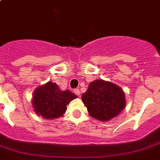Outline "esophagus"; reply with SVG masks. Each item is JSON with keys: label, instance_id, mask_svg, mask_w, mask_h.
<instances>
[{"label": "esophagus", "instance_id": "1", "mask_svg": "<svg viewBox=\"0 0 160 160\" xmlns=\"http://www.w3.org/2000/svg\"><path fill=\"white\" fill-rule=\"evenodd\" d=\"M74 92H75V94H76L77 96H80V89H79V88H76V89L74 90Z\"/></svg>", "mask_w": 160, "mask_h": 160}]
</instances>
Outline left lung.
Instances as JSON below:
<instances>
[{
    "label": "left lung",
    "instance_id": "8db88e82",
    "mask_svg": "<svg viewBox=\"0 0 160 160\" xmlns=\"http://www.w3.org/2000/svg\"><path fill=\"white\" fill-rule=\"evenodd\" d=\"M81 98L90 116L102 122L118 116L126 106L123 90L119 86L103 80L91 82Z\"/></svg>",
    "mask_w": 160,
    "mask_h": 160
}]
</instances>
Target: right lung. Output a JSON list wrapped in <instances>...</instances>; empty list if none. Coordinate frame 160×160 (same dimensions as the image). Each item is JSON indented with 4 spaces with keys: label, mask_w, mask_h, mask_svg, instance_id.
I'll list each match as a JSON object with an SVG mask.
<instances>
[{
    "label": "right lung",
    "mask_w": 160,
    "mask_h": 160,
    "mask_svg": "<svg viewBox=\"0 0 160 160\" xmlns=\"http://www.w3.org/2000/svg\"><path fill=\"white\" fill-rule=\"evenodd\" d=\"M76 97L69 90L62 91L55 83L48 82L34 90L32 105L38 115L46 119H55L63 116L67 105Z\"/></svg>",
    "instance_id": "add662e5"
}]
</instances>
